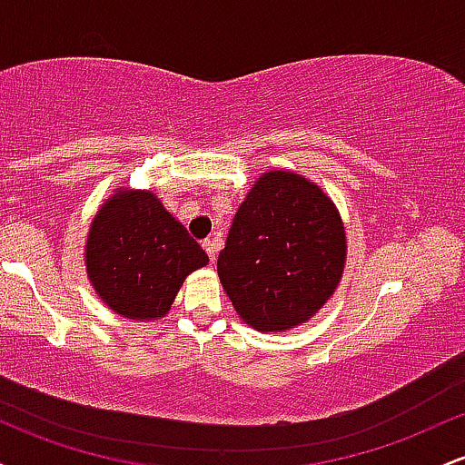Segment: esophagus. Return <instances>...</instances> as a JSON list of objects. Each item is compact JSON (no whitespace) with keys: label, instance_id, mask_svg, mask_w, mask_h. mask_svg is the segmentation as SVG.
<instances>
[{"label":"esophagus","instance_id":"obj_1","mask_svg":"<svg viewBox=\"0 0 465 465\" xmlns=\"http://www.w3.org/2000/svg\"><path fill=\"white\" fill-rule=\"evenodd\" d=\"M203 249L207 251V255H210V260H212V262H214V260H216V253H218V249H221V240H218L216 236L205 238V240H203Z\"/></svg>","mask_w":465,"mask_h":465}]
</instances>
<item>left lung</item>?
<instances>
[{
	"label": "left lung",
	"mask_w": 465,
	"mask_h": 465,
	"mask_svg": "<svg viewBox=\"0 0 465 465\" xmlns=\"http://www.w3.org/2000/svg\"><path fill=\"white\" fill-rule=\"evenodd\" d=\"M343 264L334 203L300 174L275 170L242 201L216 266L240 317L262 332H282L330 300Z\"/></svg>",
	"instance_id": "left-lung-1"
}]
</instances>
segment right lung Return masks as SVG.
<instances>
[{
  "label": "right lung",
  "instance_id": "1",
  "mask_svg": "<svg viewBox=\"0 0 465 465\" xmlns=\"http://www.w3.org/2000/svg\"><path fill=\"white\" fill-rule=\"evenodd\" d=\"M84 260L95 292L129 319L162 317L185 277L210 262L151 192H120L104 203L89 229Z\"/></svg>",
  "mask_w": 465,
  "mask_h": 465
}]
</instances>
